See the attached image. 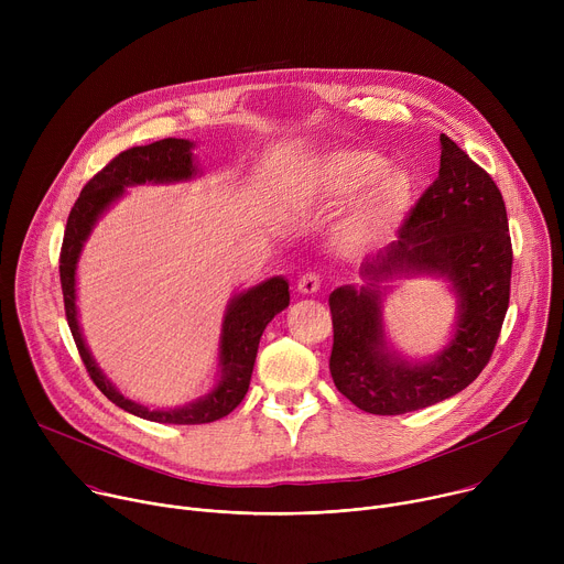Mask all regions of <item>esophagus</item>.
Masks as SVG:
<instances>
[{"instance_id":"obj_1","label":"esophagus","mask_w":564,"mask_h":564,"mask_svg":"<svg viewBox=\"0 0 564 564\" xmlns=\"http://www.w3.org/2000/svg\"><path fill=\"white\" fill-rule=\"evenodd\" d=\"M296 290L301 294H314L321 290V276L316 272H305L299 281H296Z\"/></svg>"}]
</instances>
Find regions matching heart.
Here are the masks:
<instances>
[{
    "label": "heart",
    "mask_w": 564,
    "mask_h": 564,
    "mask_svg": "<svg viewBox=\"0 0 564 564\" xmlns=\"http://www.w3.org/2000/svg\"><path fill=\"white\" fill-rule=\"evenodd\" d=\"M386 170L388 160L375 151H333L316 160L310 170V185L333 200L352 198L368 189L350 216V227L361 238H379L404 218L415 194L411 174Z\"/></svg>",
    "instance_id": "heart-1"
}]
</instances>
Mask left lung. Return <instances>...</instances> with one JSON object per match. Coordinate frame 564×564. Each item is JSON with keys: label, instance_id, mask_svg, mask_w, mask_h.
I'll return each mask as SVG.
<instances>
[{"label": "left lung", "instance_id": "8db88e82", "mask_svg": "<svg viewBox=\"0 0 564 564\" xmlns=\"http://www.w3.org/2000/svg\"><path fill=\"white\" fill-rule=\"evenodd\" d=\"M440 176L397 229V240L368 257L361 288H337L330 375L337 390L372 415H401L464 390L489 364L511 292L513 250L502 194L446 133ZM444 275L458 296L456 335L429 362H409L384 344L380 283L394 275Z\"/></svg>", "mask_w": 564, "mask_h": 564}]
</instances>
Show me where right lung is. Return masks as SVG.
<instances>
[{
	"mask_svg": "<svg viewBox=\"0 0 564 564\" xmlns=\"http://www.w3.org/2000/svg\"><path fill=\"white\" fill-rule=\"evenodd\" d=\"M194 142L183 138H165L144 147H131L122 153H118L111 163L98 172L85 189L79 192V198L75 200L66 229L62 240L59 252V281H62V294H64V312L70 335L75 339L77 352L83 357L89 377L94 383L102 390L107 399H111L116 406L122 411L158 422V424H209L225 415H229L240 401H243L257 352L259 341L270 321L288 307L290 303V288L283 276H272L246 292L236 294L223 318L220 330V350H218V366L220 377L216 386L198 397L192 404L167 409V411H153L147 409L133 399H127L98 368L96 359L91 357L83 330L77 324V307H75V268L79 252H83L87 238L98 223V218L109 209L111 203H116L124 187L131 185H144V183H181L189 181L198 174V167L194 165Z\"/></svg>",
	"mask_w": 564,
	"mask_h": 564,
	"instance_id": "obj_1",
	"label": "right lung"
}]
</instances>
